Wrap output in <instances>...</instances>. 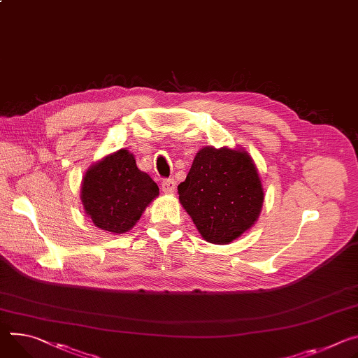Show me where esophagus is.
<instances>
[{
  "mask_svg": "<svg viewBox=\"0 0 358 358\" xmlns=\"http://www.w3.org/2000/svg\"><path fill=\"white\" fill-rule=\"evenodd\" d=\"M161 189L164 191V192H173L174 189H176V181H174V178H166V180H162V182H161Z\"/></svg>",
  "mask_w": 358,
  "mask_h": 358,
  "instance_id": "esophagus-1",
  "label": "esophagus"
}]
</instances>
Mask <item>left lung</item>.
I'll return each mask as SVG.
<instances>
[{
	"label": "left lung",
	"instance_id": "8db88e82",
	"mask_svg": "<svg viewBox=\"0 0 358 358\" xmlns=\"http://www.w3.org/2000/svg\"><path fill=\"white\" fill-rule=\"evenodd\" d=\"M180 203L208 243L229 244L258 218L263 185L247 152L206 147L178 185Z\"/></svg>",
	"mask_w": 358,
	"mask_h": 358
}]
</instances>
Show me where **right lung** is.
Returning a JSON list of instances; mask_svg holds the SVG:
<instances>
[{
	"label": "right lung",
	"mask_w": 358,
	"mask_h": 358,
	"mask_svg": "<svg viewBox=\"0 0 358 358\" xmlns=\"http://www.w3.org/2000/svg\"><path fill=\"white\" fill-rule=\"evenodd\" d=\"M157 196L158 185L138 170L134 155L127 150H120L92 166L81 188L85 213L99 229L114 234L133 229Z\"/></svg>",
	"instance_id": "right-lung-1"
}]
</instances>
